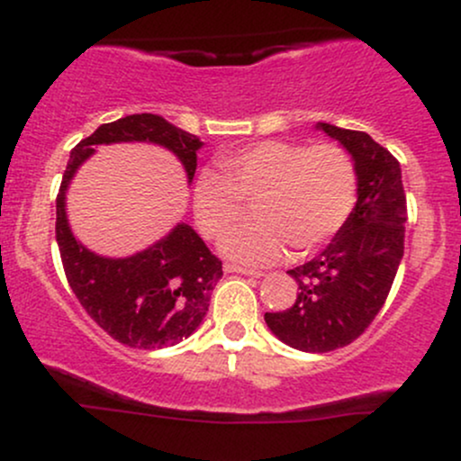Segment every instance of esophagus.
<instances>
[{
    "instance_id": "esophagus-1",
    "label": "esophagus",
    "mask_w": 461,
    "mask_h": 461,
    "mask_svg": "<svg viewBox=\"0 0 461 461\" xmlns=\"http://www.w3.org/2000/svg\"><path fill=\"white\" fill-rule=\"evenodd\" d=\"M225 273H236V275H245V277H253V279H260L262 273L260 271H249V268L242 267H234V264H225Z\"/></svg>"
}]
</instances>
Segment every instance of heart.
Masks as SVG:
<instances>
[{"mask_svg": "<svg viewBox=\"0 0 461 461\" xmlns=\"http://www.w3.org/2000/svg\"><path fill=\"white\" fill-rule=\"evenodd\" d=\"M214 171L193 184V214L208 238H221L254 205L256 226L221 240L230 260L267 267L285 256L308 253L340 231L356 208L357 171L336 142L303 147L290 140H262L223 153Z\"/></svg>", "mask_w": 461, "mask_h": 461, "instance_id": "b5f03b06", "label": "heart"}]
</instances>
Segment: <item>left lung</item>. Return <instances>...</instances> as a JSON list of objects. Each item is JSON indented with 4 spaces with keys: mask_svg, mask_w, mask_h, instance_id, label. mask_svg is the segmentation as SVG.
<instances>
[{
    "mask_svg": "<svg viewBox=\"0 0 461 461\" xmlns=\"http://www.w3.org/2000/svg\"><path fill=\"white\" fill-rule=\"evenodd\" d=\"M314 128L340 142L356 164V208L319 256L288 271L299 285L293 308L267 312L264 321L284 345L327 353L351 345L385 303L403 260L407 205L393 153L366 131Z\"/></svg>",
    "mask_w": 461,
    "mask_h": 461,
    "instance_id": "1",
    "label": "left lung"
}]
</instances>
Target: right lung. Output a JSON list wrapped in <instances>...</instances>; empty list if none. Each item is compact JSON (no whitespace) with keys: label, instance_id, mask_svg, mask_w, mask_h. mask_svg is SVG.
<instances>
[{"label":"right lung","instance_id":"right-lung-1","mask_svg":"<svg viewBox=\"0 0 461 461\" xmlns=\"http://www.w3.org/2000/svg\"><path fill=\"white\" fill-rule=\"evenodd\" d=\"M121 142L171 151L184 167L188 186L203 142L158 114H130L104 123L71 149L56 199L58 249L82 308L121 345L151 351L194 333L205 319L216 282L223 277V267L188 223H177L160 240L125 258L99 256L77 240L67 216L68 184L99 145Z\"/></svg>","mask_w":461,"mask_h":461}]
</instances>
